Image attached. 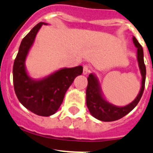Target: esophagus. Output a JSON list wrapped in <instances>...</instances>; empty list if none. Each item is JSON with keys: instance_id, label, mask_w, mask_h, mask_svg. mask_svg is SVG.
<instances>
[{"instance_id": "34e87169", "label": "esophagus", "mask_w": 153, "mask_h": 153, "mask_svg": "<svg viewBox=\"0 0 153 153\" xmlns=\"http://www.w3.org/2000/svg\"><path fill=\"white\" fill-rule=\"evenodd\" d=\"M90 72V67H89V65H84L83 66V74H84V75H86L87 74H89V73Z\"/></svg>"}]
</instances>
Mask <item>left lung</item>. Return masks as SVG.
<instances>
[{"mask_svg": "<svg viewBox=\"0 0 153 153\" xmlns=\"http://www.w3.org/2000/svg\"><path fill=\"white\" fill-rule=\"evenodd\" d=\"M132 40L135 46L137 47V60L143 79H142V86L140 93L131 103L123 107H118L106 102L101 95L100 86L97 78L92 74H90L89 77L87 78L88 84L86 90V106L92 116L101 121L111 122L121 119L136 107L143 96V91L145 89L146 74V70L143 60V50L135 36H133Z\"/></svg>", "mask_w": 153, "mask_h": 153, "instance_id": "1", "label": "left lung"}]
</instances>
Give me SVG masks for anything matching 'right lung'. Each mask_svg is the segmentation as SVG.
I'll return each mask as SVG.
<instances>
[{
	"mask_svg": "<svg viewBox=\"0 0 153 153\" xmlns=\"http://www.w3.org/2000/svg\"><path fill=\"white\" fill-rule=\"evenodd\" d=\"M43 24L44 23L36 24L21 41L13 63V81L16 96L23 106L35 114L49 117L59 109L65 93L76 76L83 73V67L62 69L40 80H33L29 77L24 62L35 36Z\"/></svg>",
	"mask_w": 153,
	"mask_h": 153,
	"instance_id": "add662e5",
	"label": "right lung"
}]
</instances>
